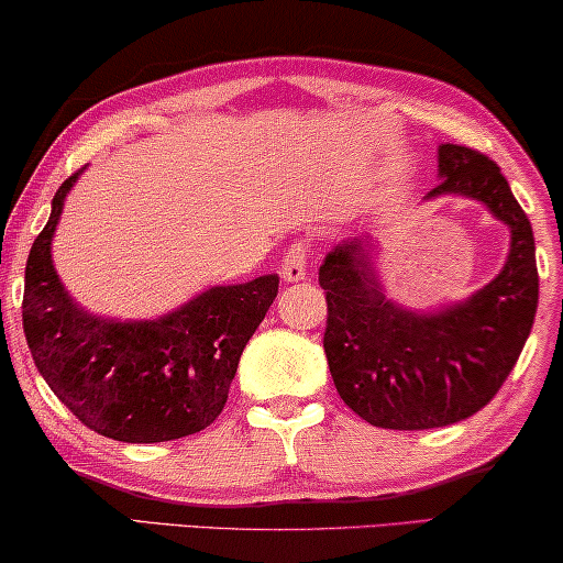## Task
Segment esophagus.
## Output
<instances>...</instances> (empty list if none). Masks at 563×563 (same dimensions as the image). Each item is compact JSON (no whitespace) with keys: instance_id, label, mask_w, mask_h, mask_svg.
Segmentation results:
<instances>
[{"instance_id":"obj_1","label":"esophagus","mask_w":563,"mask_h":563,"mask_svg":"<svg viewBox=\"0 0 563 563\" xmlns=\"http://www.w3.org/2000/svg\"><path fill=\"white\" fill-rule=\"evenodd\" d=\"M308 253H310V247H308L306 240H296L288 247V253H285V257H283V267H280V275H283L285 283L306 280Z\"/></svg>"}]
</instances>
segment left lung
Returning <instances> with one entry per match:
<instances>
[{"instance_id": "8db88e82", "label": "left lung", "mask_w": 563, "mask_h": 563, "mask_svg": "<svg viewBox=\"0 0 563 563\" xmlns=\"http://www.w3.org/2000/svg\"><path fill=\"white\" fill-rule=\"evenodd\" d=\"M440 184L424 199H475L510 230L506 265L457 303L412 310L384 296L374 240L325 255L323 349L341 399L384 430H432L473 417L521 356L539 306L533 230L498 164L457 144L438 146Z\"/></svg>"}]
</instances>
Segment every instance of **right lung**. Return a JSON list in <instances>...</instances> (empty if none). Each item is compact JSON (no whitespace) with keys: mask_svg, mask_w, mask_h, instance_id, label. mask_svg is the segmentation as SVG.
Returning a JSON list of instances; mask_svg holds the SVG:
<instances>
[{"mask_svg":"<svg viewBox=\"0 0 563 563\" xmlns=\"http://www.w3.org/2000/svg\"><path fill=\"white\" fill-rule=\"evenodd\" d=\"M75 172L53 197L24 271L22 325L37 372L90 430L119 442H166L214 422L242 349L278 296V275L214 285L172 313L121 321L88 313L53 265V238Z\"/></svg>","mask_w":563,"mask_h":563,"instance_id":"right-lung-1","label":"right lung"}]
</instances>
